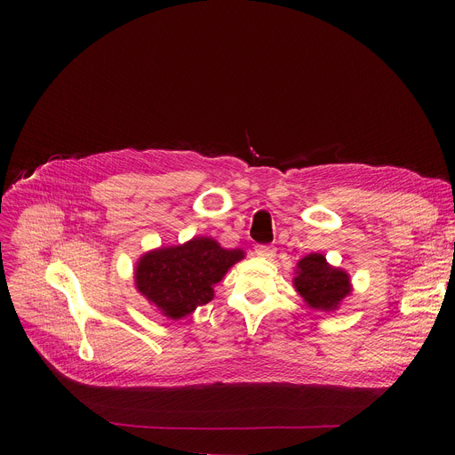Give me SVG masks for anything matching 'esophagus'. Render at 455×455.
Here are the masks:
<instances>
[{
    "label": "esophagus",
    "mask_w": 455,
    "mask_h": 455,
    "mask_svg": "<svg viewBox=\"0 0 455 455\" xmlns=\"http://www.w3.org/2000/svg\"><path fill=\"white\" fill-rule=\"evenodd\" d=\"M254 252L259 256V258H273L276 249L271 247V245H256L254 247Z\"/></svg>",
    "instance_id": "34e87169"
}]
</instances>
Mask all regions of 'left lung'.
I'll list each match as a JSON object with an SVG mask.
<instances>
[{"label": "left lung", "instance_id": "obj_1", "mask_svg": "<svg viewBox=\"0 0 455 455\" xmlns=\"http://www.w3.org/2000/svg\"><path fill=\"white\" fill-rule=\"evenodd\" d=\"M295 288L300 297L317 309H336L350 293L348 275L326 264L323 254H307L299 261Z\"/></svg>", "mask_w": 455, "mask_h": 455}]
</instances>
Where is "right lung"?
Listing matches in <instances>:
<instances>
[{
  "mask_svg": "<svg viewBox=\"0 0 455 455\" xmlns=\"http://www.w3.org/2000/svg\"><path fill=\"white\" fill-rule=\"evenodd\" d=\"M243 251H227L210 237H194L186 245L149 252L138 261L136 285L170 319H182L213 297L228 267Z\"/></svg>",
  "mask_w": 455,
  "mask_h": 455,
  "instance_id": "obj_1",
  "label": "right lung"
}]
</instances>
